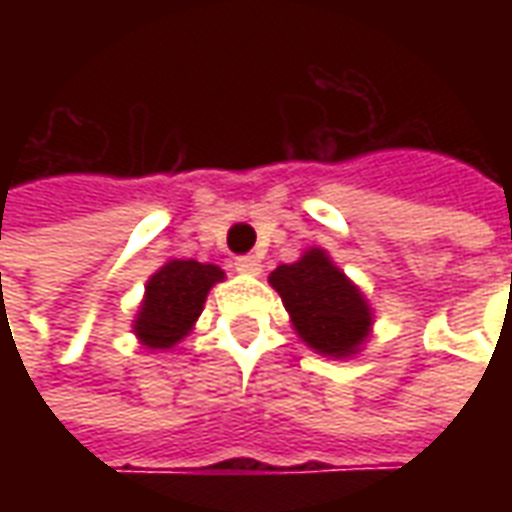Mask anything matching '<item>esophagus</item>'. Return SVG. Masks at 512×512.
I'll return each mask as SVG.
<instances>
[{"instance_id":"1","label":"esophagus","mask_w":512,"mask_h":512,"mask_svg":"<svg viewBox=\"0 0 512 512\" xmlns=\"http://www.w3.org/2000/svg\"><path fill=\"white\" fill-rule=\"evenodd\" d=\"M235 271H241V274H260V257L255 255H241L235 257Z\"/></svg>"}]
</instances>
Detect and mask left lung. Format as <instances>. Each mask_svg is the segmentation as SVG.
Instances as JSON below:
<instances>
[{
  "label": "left lung",
  "instance_id": "1",
  "mask_svg": "<svg viewBox=\"0 0 512 512\" xmlns=\"http://www.w3.org/2000/svg\"><path fill=\"white\" fill-rule=\"evenodd\" d=\"M290 321L304 343L326 356H351L370 332V307L323 249L271 271Z\"/></svg>",
  "mask_w": 512,
  "mask_h": 512
}]
</instances>
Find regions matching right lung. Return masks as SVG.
<instances>
[{"label": "right lung", "mask_w": 512, "mask_h": 512, "mask_svg": "<svg viewBox=\"0 0 512 512\" xmlns=\"http://www.w3.org/2000/svg\"><path fill=\"white\" fill-rule=\"evenodd\" d=\"M224 279V271L197 260H169L147 282L145 301L134 321L136 337L147 348H172L200 318L208 290Z\"/></svg>", "instance_id": "1"}]
</instances>
